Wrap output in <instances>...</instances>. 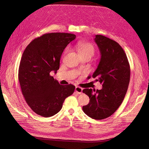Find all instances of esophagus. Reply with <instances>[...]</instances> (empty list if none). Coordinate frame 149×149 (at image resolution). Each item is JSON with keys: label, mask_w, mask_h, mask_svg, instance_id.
<instances>
[{"label": "esophagus", "mask_w": 149, "mask_h": 149, "mask_svg": "<svg viewBox=\"0 0 149 149\" xmlns=\"http://www.w3.org/2000/svg\"><path fill=\"white\" fill-rule=\"evenodd\" d=\"M82 91H83V88L79 86L75 87V93H77V94H81Z\"/></svg>", "instance_id": "obj_1"}]
</instances>
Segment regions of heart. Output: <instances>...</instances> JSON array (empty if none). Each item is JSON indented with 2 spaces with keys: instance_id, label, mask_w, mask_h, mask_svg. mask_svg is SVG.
<instances>
[{
  "instance_id": "obj_1",
  "label": "heart",
  "mask_w": 149,
  "mask_h": 149,
  "mask_svg": "<svg viewBox=\"0 0 149 149\" xmlns=\"http://www.w3.org/2000/svg\"><path fill=\"white\" fill-rule=\"evenodd\" d=\"M78 51L80 55H88L91 57L95 53V48L92 44L89 42H79L77 44ZM68 51L66 49V51Z\"/></svg>"
}]
</instances>
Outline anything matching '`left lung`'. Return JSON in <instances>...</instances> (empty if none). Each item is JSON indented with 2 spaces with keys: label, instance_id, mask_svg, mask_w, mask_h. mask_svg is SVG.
<instances>
[{
  "label": "left lung",
  "instance_id": "1",
  "mask_svg": "<svg viewBox=\"0 0 149 149\" xmlns=\"http://www.w3.org/2000/svg\"><path fill=\"white\" fill-rule=\"evenodd\" d=\"M101 58L92 75L102 84L101 90L84 89L89 103L83 106V112L95 120L111 116L121 104L128 89L130 77L129 63L126 53L116 42L102 35H96Z\"/></svg>",
  "mask_w": 149,
  "mask_h": 149
}]
</instances>
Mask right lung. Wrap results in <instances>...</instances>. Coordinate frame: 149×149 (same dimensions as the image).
Wrapping results in <instances>:
<instances>
[{
  "label": "right lung",
  "instance_id": "add662e5",
  "mask_svg": "<svg viewBox=\"0 0 149 149\" xmlns=\"http://www.w3.org/2000/svg\"><path fill=\"white\" fill-rule=\"evenodd\" d=\"M75 37L69 33L45 34L34 39L22 54L18 75L22 92L28 105L39 115L57 113L74 92V85L60 84L50 73H57L63 52Z\"/></svg>",
  "mask_w": 149,
  "mask_h": 149
}]
</instances>
